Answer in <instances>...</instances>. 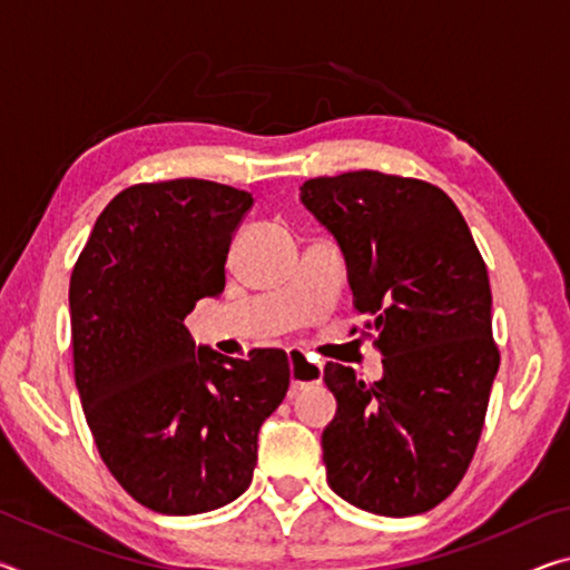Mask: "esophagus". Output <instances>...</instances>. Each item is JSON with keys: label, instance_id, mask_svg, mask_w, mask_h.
I'll list each match as a JSON object with an SVG mask.
<instances>
[{"label": "esophagus", "instance_id": "1", "mask_svg": "<svg viewBox=\"0 0 570 570\" xmlns=\"http://www.w3.org/2000/svg\"><path fill=\"white\" fill-rule=\"evenodd\" d=\"M288 370H292V394L304 390L306 384L322 382V364L308 362L298 350H288Z\"/></svg>", "mask_w": 570, "mask_h": 570}]
</instances>
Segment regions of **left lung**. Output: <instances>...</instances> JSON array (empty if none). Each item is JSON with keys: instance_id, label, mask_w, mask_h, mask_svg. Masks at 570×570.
<instances>
[{"instance_id": "1", "label": "left lung", "mask_w": 570, "mask_h": 570, "mask_svg": "<svg viewBox=\"0 0 570 570\" xmlns=\"http://www.w3.org/2000/svg\"><path fill=\"white\" fill-rule=\"evenodd\" d=\"M302 204L342 246L354 308L370 316L362 334L384 356L372 384L324 366L336 397L326 480L370 513H428L468 472L500 366L485 262L432 183L354 170L306 180Z\"/></svg>"}]
</instances>
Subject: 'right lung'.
<instances>
[{"label": "right lung", "mask_w": 570, "mask_h": 570, "mask_svg": "<svg viewBox=\"0 0 570 570\" xmlns=\"http://www.w3.org/2000/svg\"><path fill=\"white\" fill-rule=\"evenodd\" d=\"M248 190L200 178L120 190L70 278L72 362L85 420L112 478L163 515L236 500L256 468L258 428L288 390V356L234 360L198 346L183 320L226 286Z\"/></svg>", "instance_id": "1"}]
</instances>
